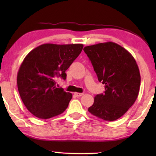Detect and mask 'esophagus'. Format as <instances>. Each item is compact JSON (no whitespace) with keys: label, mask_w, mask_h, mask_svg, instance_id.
Segmentation results:
<instances>
[{"label":"esophagus","mask_w":156,"mask_h":156,"mask_svg":"<svg viewBox=\"0 0 156 156\" xmlns=\"http://www.w3.org/2000/svg\"><path fill=\"white\" fill-rule=\"evenodd\" d=\"M74 95L76 97H80L82 96H83L84 94H83V93H77V92H76V93H74Z\"/></svg>","instance_id":"obj_1"}]
</instances>
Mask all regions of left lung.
Instances as JSON below:
<instances>
[{"mask_svg": "<svg viewBox=\"0 0 156 156\" xmlns=\"http://www.w3.org/2000/svg\"><path fill=\"white\" fill-rule=\"evenodd\" d=\"M83 50L99 82L105 84L104 94L95 96L89 112L104 120H117L138 96L140 74L136 60L127 50L113 42L87 46Z\"/></svg>", "mask_w": 156, "mask_h": 156, "instance_id": "obj_1", "label": "left lung"}]
</instances>
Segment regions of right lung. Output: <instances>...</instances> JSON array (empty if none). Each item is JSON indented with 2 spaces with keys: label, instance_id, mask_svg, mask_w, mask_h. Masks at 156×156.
Returning a JSON list of instances; mask_svg holds the SVG:
<instances>
[{
  "label": "right lung",
  "instance_id": "add662e5",
  "mask_svg": "<svg viewBox=\"0 0 156 156\" xmlns=\"http://www.w3.org/2000/svg\"><path fill=\"white\" fill-rule=\"evenodd\" d=\"M83 44H43L29 53L17 75L18 89L26 108L36 117L48 119L67 109L72 94L58 88L65 71L80 54Z\"/></svg>",
  "mask_w": 156,
  "mask_h": 156
}]
</instances>
